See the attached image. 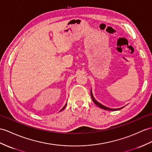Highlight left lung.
I'll use <instances>...</instances> for the list:
<instances>
[{
	"label": "left lung",
	"instance_id": "8db88e82",
	"mask_svg": "<svg viewBox=\"0 0 152 152\" xmlns=\"http://www.w3.org/2000/svg\"><path fill=\"white\" fill-rule=\"evenodd\" d=\"M91 98H92V100H93V101H94V102L95 103V104L97 105V106H99V108H102V109H103V110H111V111H115V110H120V109H121V108H118V109H112V108H108V107H106V106H104V105H102V104H101V103H99L98 101H96V100L95 99V98L94 97V95H93V94H92V91H91Z\"/></svg>",
	"mask_w": 152,
	"mask_h": 152
}]
</instances>
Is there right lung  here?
<instances>
[{
    "label": "right lung",
    "instance_id": "right-lung-1",
    "mask_svg": "<svg viewBox=\"0 0 152 152\" xmlns=\"http://www.w3.org/2000/svg\"><path fill=\"white\" fill-rule=\"evenodd\" d=\"M66 104H66V105H65V106H64V107H63V108H62V110H61V111H62V110H64V108H65V107H66Z\"/></svg>",
    "mask_w": 152,
    "mask_h": 152
}]
</instances>
